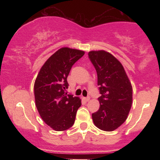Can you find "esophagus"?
<instances>
[{"label":"esophagus","mask_w":160,"mask_h":160,"mask_svg":"<svg viewBox=\"0 0 160 160\" xmlns=\"http://www.w3.org/2000/svg\"><path fill=\"white\" fill-rule=\"evenodd\" d=\"M83 99H84V100L86 101V102H89V99H90V97H89V96H88V97H86V98H83Z\"/></svg>","instance_id":"34e87169"}]
</instances>
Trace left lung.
<instances>
[{"instance_id": "8db88e82", "label": "left lung", "mask_w": 160, "mask_h": 160, "mask_svg": "<svg viewBox=\"0 0 160 160\" xmlns=\"http://www.w3.org/2000/svg\"><path fill=\"white\" fill-rule=\"evenodd\" d=\"M89 58L98 76L100 107L92 114L95 126L106 132L120 127L127 119L132 103V86L123 66L104 50L90 51Z\"/></svg>"}]
</instances>
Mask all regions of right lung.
Segmentation results:
<instances>
[{
    "instance_id": "1",
    "label": "right lung",
    "mask_w": 160,
    "mask_h": 160,
    "mask_svg": "<svg viewBox=\"0 0 160 160\" xmlns=\"http://www.w3.org/2000/svg\"><path fill=\"white\" fill-rule=\"evenodd\" d=\"M85 52L62 47L40 68L34 82V98L42 120L56 131H65L74 123L81 100L68 95L67 78L74 64Z\"/></svg>"
}]
</instances>
